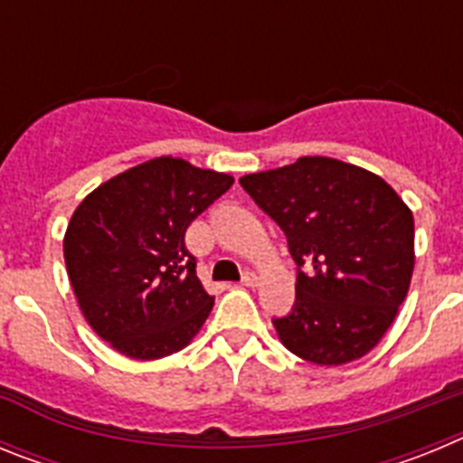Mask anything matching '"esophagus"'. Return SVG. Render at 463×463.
Returning a JSON list of instances; mask_svg holds the SVG:
<instances>
[{
    "mask_svg": "<svg viewBox=\"0 0 463 463\" xmlns=\"http://www.w3.org/2000/svg\"><path fill=\"white\" fill-rule=\"evenodd\" d=\"M241 282H243L245 288H257V282H260V278H257L252 271H245L243 278H241Z\"/></svg>",
    "mask_w": 463,
    "mask_h": 463,
    "instance_id": "obj_1",
    "label": "esophagus"
}]
</instances>
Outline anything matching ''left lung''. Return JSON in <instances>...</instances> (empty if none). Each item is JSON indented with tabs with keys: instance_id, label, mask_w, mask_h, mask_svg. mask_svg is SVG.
I'll return each instance as SVG.
<instances>
[{
	"instance_id": "8db88e82",
	"label": "left lung",
	"mask_w": 463,
	"mask_h": 463,
	"mask_svg": "<svg viewBox=\"0 0 463 463\" xmlns=\"http://www.w3.org/2000/svg\"><path fill=\"white\" fill-rule=\"evenodd\" d=\"M288 239L297 298L276 317L289 353L341 366L373 350L411 288L415 224L380 175L331 157L241 178Z\"/></svg>"
}]
</instances>
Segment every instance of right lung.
Segmentation results:
<instances>
[{
  "label": "right lung",
  "mask_w": 463,
  "mask_h": 463,
  "mask_svg": "<svg viewBox=\"0 0 463 463\" xmlns=\"http://www.w3.org/2000/svg\"><path fill=\"white\" fill-rule=\"evenodd\" d=\"M234 178L157 157L99 185L73 211L64 261L85 320L132 359L174 354L202 329L213 297L185 232Z\"/></svg>",
  "instance_id": "right-lung-1"
}]
</instances>
